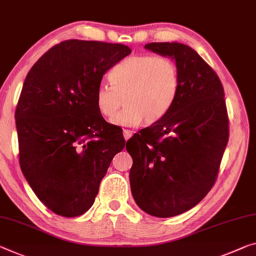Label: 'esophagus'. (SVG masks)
<instances>
[{"label":"esophagus","mask_w":256,"mask_h":256,"mask_svg":"<svg viewBox=\"0 0 256 256\" xmlns=\"http://www.w3.org/2000/svg\"><path fill=\"white\" fill-rule=\"evenodd\" d=\"M123 136L125 138V140H128L130 138H131L133 136V131H131V130H124L123 131Z\"/></svg>","instance_id":"34e87169"}]
</instances>
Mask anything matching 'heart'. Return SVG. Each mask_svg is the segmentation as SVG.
Here are the masks:
<instances>
[{
  "label": "heart",
  "mask_w": 256,
  "mask_h": 256,
  "mask_svg": "<svg viewBox=\"0 0 256 256\" xmlns=\"http://www.w3.org/2000/svg\"><path fill=\"white\" fill-rule=\"evenodd\" d=\"M111 84L101 83L96 91V104L104 118L110 120L123 104L114 123L132 126L144 120L152 125L168 115L179 92V70L165 56L138 54L122 60L110 72Z\"/></svg>",
  "instance_id": "1"
}]
</instances>
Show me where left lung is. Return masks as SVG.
<instances>
[{
    "label": "left lung",
    "mask_w": 256,
    "mask_h": 256,
    "mask_svg": "<svg viewBox=\"0 0 256 256\" xmlns=\"http://www.w3.org/2000/svg\"><path fill=\"white\" fill-rule=\"evenodd\" d=\"M144 48L176 59L180 85L168 115L128 141L130 184L141 210L171 218L196 206L216 184L229 139L228 112L220 78L194 48L176 42Z\"/></svg>",
    "instance_id": "1"
}]
</instances>
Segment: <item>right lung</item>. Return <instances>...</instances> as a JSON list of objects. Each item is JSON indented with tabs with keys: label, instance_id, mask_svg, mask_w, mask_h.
<instances>
[{
	"label": "right lung",
	"instance_id": "right-lung-1",
	"mask_svg": "<svg viewBox=\"0 0 256 256\" xmlns=\"http://www.w3.org/2000/svg\"><path fill=\"white\" fill-rule=\"evenodd\" d=\"M131 54L124 44L68 40L30 68L22 85L16 125L19 164L38 200L62 216L91 208L123 133L107 123L96 91L109 68Z\"/></svg>",
	"mask_w": 256,
	"mask_h": 256
}]
</instances>
